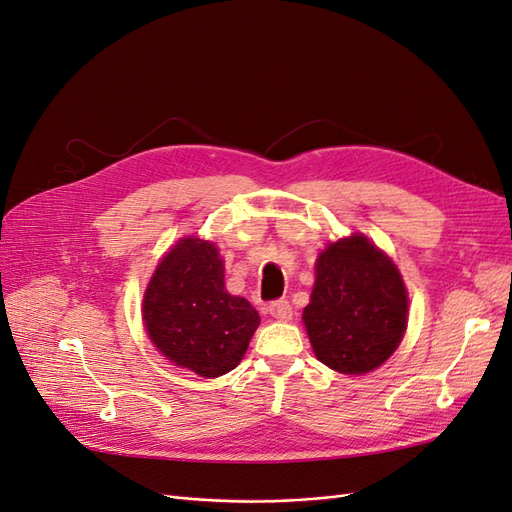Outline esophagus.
<instances>
[{"mask_svg":"<svg viewBox=\"0 0 512 512\" xmlns=\"http://www.w3.org/2000/svg\"><path fill=\"white\" fill-rule=\"evenodd\" d=\"M269 314H271L275 320L286 322V320H290V318H292V305H290L286 299H282V301H273V303L269 305Z\"/></svg>","mask_w":512,"mask_h":512,"instance_id":"obj_1","label":"esophagus"}]
</instances>
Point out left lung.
<instances>
[{"label": "left lung", "instance_id": "8db88e82", "mask_svg": "<svg viewBox=\"0 0 512 512\" xmlns=\"http://www.w3.org/2000/svg\"><path fill=\"white\" fill-rule=\"evenodd\" d=\"M303 322L320 363L348 376L380 367L408 327V292L395 262L359 232L329 243L316 260Z\"/></svg>", "mask_w": 512, "mask_h": 512}]
</instances>
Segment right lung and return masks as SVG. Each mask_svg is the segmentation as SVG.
Returning a JSON list of instances; mask_svg holds the SVG:
<instances>
[{
  "label": "right lung",
  "instance_id": "obj_1",
  "mask_svg": "<svg viewBox=\"0 0 512 512\" xmlns=\"http://www.w3.org/2000/svg\"><path fill=\"white\" fill-rule=\"evenodd\" d=\"M143 322L170 363L200 378H218L241 363L260 316L250 301L228 294L218 247L185 237L151 277Z\"/></svg>",
  "mask_w": 512,
  "mask_h": 512
}]
</instances>
